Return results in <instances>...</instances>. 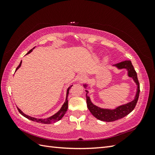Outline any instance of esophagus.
Wrapping results in <instances>:
<instances>
[{
  "instance_id": "1",
  "label": "esophagus",
  "mask_w": 155,
  "mask_h": 155,
  "mask_svg": "<svg viewBox=\"0 0 155 155\" xmlns=\"http://www.w3.org/2000/svg\"><path fill=\"white\" fill-rule=\"evenodd\" d=\"M85 81H87V77H85L84 75L81 74V75H79L78 77V78H77V82H78V83H83V82H84Z\"/></svg>"
}]
</instances>
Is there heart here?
<instances>
[{
    "label": "heart",
    "mask_w": 155,
    "mask_h": 155,
    "mask_svg": "<svg viewBox=\"0 0 155 155\" xmlns=\"http://www.w3.org/2000/svg\"><path fill=\"white\" fill-rule=\"evenodd\" d=\"M107 60H108V59L106 58V59H105V61H107Z\"/></svg>",
    "instance_id": "1"
}]
</instances>
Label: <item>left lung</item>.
<instances>
[{
	"instance_id": "obj_1",
	"label": "left lung",
	"mask_w": 155,
	"mask_h": 155,
	"mask_svg": "<svg viewBox=\"0 0 155 155\" xmlns=\"http://www.w3.org/2000/svg\"><path fill=\"white\" fill-rule=\"evenodd\" d=\"M113 67L117 68L118 70L126 69L127 71L128 77L133 78V80L134 81V83H135L137 87L135 96H134V99L132 101H130L129 103H127L126 104H121L120 106H118L115 108H113V109H111V108H101L97 106V105L94 104L92 103L90 97L88 96V91L85 90V91L87 92V104L88 110H90L92 114H93L94 117H96L97 119L105 122H113L114 120L120 119V118L124 117L125 116H127V115L130 113L136 106L138 99H139L140 93V84L139 83V81H138L137 74L135 70H134V68L132 64V62H131L130 61L127 60L120 62L119 63L113 65ZM83 87L87 89L88 84H84Z\"/></svg>"
}]
</instances>
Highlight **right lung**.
<instances>
[{"mask_svg":"<svg viewBox=\"0 0 155 155\" xmlns=\"http://www.w3.org/2000/svg\"><path fill=\"white\" fill-rule=\"evenodd\" d=\"M35 47H34L32 49H31V50L29 51L27 54H29L31 53V52L32 51V50L35 48ZM21 64H22V61H21V62H20L19 65L18 66V67L16 68V71L18 70V69L21 67ZM72 85H70V86L68 87V88H67V96H66V99H65V102L64 103V104H62V107L61 108V109L59 110L57 113H55L54 114L52 115V116L51 117H49L48 118H35V117H31V116H28V115L27 114H25L20 109V108L18 107H17V109L18 110V112L20 113H21L23 117H26L27 118H28V119L31 120H32V121H35V122H37V123H43V124H51L52 123H56V122H57L58 120H60L61 118L63 117V116L64 115V114L66 113V112H67V109H68V93H69V90L71 89V88L72 87Z\"/></svg>","mask_w":155,"mask_h":155,"instance_id":"add662e5","label":"right lung"}]
</instances>
